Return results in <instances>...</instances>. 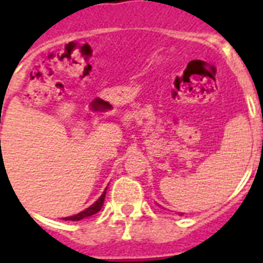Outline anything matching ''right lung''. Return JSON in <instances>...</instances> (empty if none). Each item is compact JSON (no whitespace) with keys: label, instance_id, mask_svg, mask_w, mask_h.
I'll return each instance as SVG.
<instances>
[{"label":"right lung","instance_id":"add662e5","mask_svg":"<svg viewBox=\"0 0 263 263\" xmlns=\"http://www.w3.org/2000/svg\"><path fill=\"white\" fill-rule=\"evenodd\" d=\"M106 190H107V188H105V191L102 192V195L99 196L98 199L95 200L94 203L91 204L90 208H87L86 210H83V212L78 213V214H75V216L65 217L64 220L80 221V220H83V218H86V217H90V216H92V214H95V213H98L103 206V200H105V195H106Z\"/></svg>","mask_w":263,"mask_h":263}]
</instances>
